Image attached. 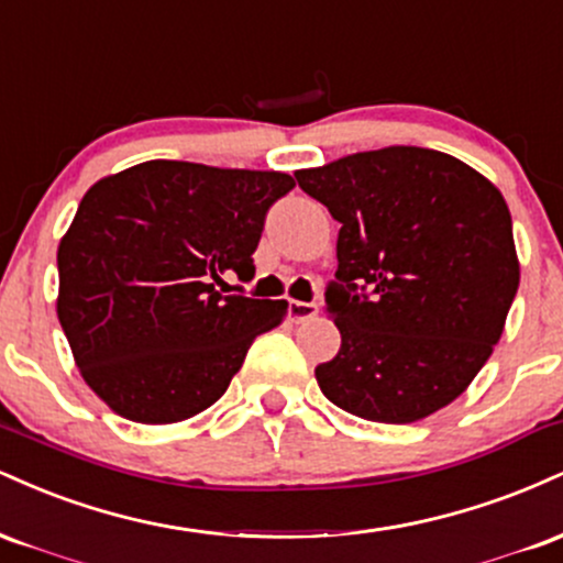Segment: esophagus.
<instances>
[{
    "label": "esophagus",
    "instance_id": "34e87169",
    "mask_svg": "<svg viewBox=\"0 0 563 563\" xmlns=\"http://www.w3.org/2000/svg\"><path fill=\"white\" fill-rule=\"evenodd\" d=\"M320 312V307L314 301H288V314L294 322L312 320Z\"/></svg>",
    "mask_w": 563,
    "mask_h": 563
}]
</instances>
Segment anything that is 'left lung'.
Wrapping results in <instances>:
<instances>
[{
	"label": "left lung",
	"mask_w": 563,
	"mask_h": 563,
	"mask_svg": "<svg viewBox=\"0 0 563 563\" xmlns=\"http://www.w3.org/2000/svg\"><path fill=\"white\" fill-rule=\"evenodd\" d=\"M341 224L325 309L341 333L322 394L376 423H416L468 389L519 288L506 198L429 147L391 145L296 172ZM361 294H356V286Z\"/></svg>",
	"instance_id": "left-lung-1"
}]
</instances>
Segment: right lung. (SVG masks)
Segmentation results:
<instances>
[{"label": "right lung", "instance_id": "right-lung-1", "mask_svg": "<svg viewBox=\"0 0 563 563\" xmlns=\"http://www.w3.org/2000/svg\"><path fill=\"white\" fill-rule=\"evenodd\" d=\"M283 172L145 161L97 179L57 245V320L81 378L134 423H177L228 391L286 301L222 296L254 277Z\"/></svg>", "mask_w": 563, "mask_h": 563}]
</instances>
